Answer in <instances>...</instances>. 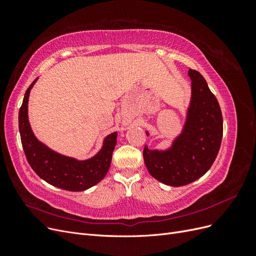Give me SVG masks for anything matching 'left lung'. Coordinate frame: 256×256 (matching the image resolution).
<instances>
[{
    "mask_svg": "<svg viewBox=\"0 0 256 256\" xmlns=\"http://www.w3.org/2000/svg\"><path fill=\"white\" fill-rule=\"evenodd\" d=\"M192 97L182 134L171 148L150 150L145 145L143 157L150 175L173 187L188 184L202 177L214 162L223 136V118L216 96L204 76L190 69Z\"/></svg>",
    "mask_w": 256,
    "mask_h": 256,
    "instance_id": "obj_1",
    "label": "left lung"
}]
</instances>
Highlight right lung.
Segmentation results:
<instances>
[{
	"label": "right lung",
	"mask_w": 256,
	"mask_h": 256,
	"mask_svg": "<svg viewBox=\"0 0 256 256\" xmlns=\"http://www.w3.org/2000/svg\"><path fill=\"white\" fill-rule=\"evenodd\" d=\"M36 80L26 90L19 110L21 143L28 164L42 180L54 187L68 191L86 190L104 180L109 171L118 132L108 136L102 150L88 160L78 161L51 150L35 138L28 120V95Z\"/></svg>",
	"instance_id": "right-lung-1"
}]
</instances>
